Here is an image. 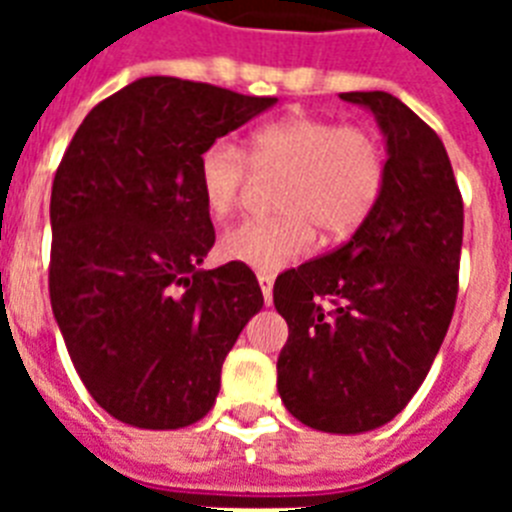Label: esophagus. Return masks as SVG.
I'll return each mask as SVG.
<instances>
[{
  "label": "esophagus",
  "mask_w": 512,
  "mask_h": 512,
  "mask_svg": "<svg viewBox=\"0 0 512 512\" xmlns=\"http://www.w3.org/2000/svg\"><path fill=\"white\" fill-rule=\"evenodd\" d=\"M257 284L263 289V300L265 305L273 303V276L271 273H257Z\"/></svg>",
  "instance_id": "34e87169"
}]
</instances>
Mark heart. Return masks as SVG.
Instances as JSON below:
<instances>
[{
  "mask_svg": "<svg viewBox=\"0 0 512 512\" xmlns=\"http://www.w3.org/2000/svg\"><path fill=\"white\" fill-rule=\"evenodd\" d=\"M257 172L284 175L276 217H249L223 233L228 260L271 273L308 255L319 231L340 241L372 215L385 183V151L361 124L295 114L263 124L249 154L233 140H212L199 156V185L209 212L231 215Z\"/></svg>",
  "mask_w": 512,
  "mask_h": 512,
  "instance_id": "b5f03b06",
  "label": "heart"
}]
</instances>
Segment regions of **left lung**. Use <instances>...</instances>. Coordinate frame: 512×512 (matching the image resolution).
I'll return each instance as SVG.
<instances>
[{
    "mask_svg": "<svg viewBox=\"0 0 512 512\" xmlns=\"http://www.w3.org/2000/svg\"><path fill=\"white\" fill-rule=\"evenodd\" d=\"M377 116L385 183L348 244L284 271L279 396L324 433L390 422L428 377L460 289L462 193L436 132L390 92H342Z\"/></svg>",
    "mask_w": 512,
    "mask_h": 512,
    "instance_id": "obj_1",
    "label": "left lung"
}]
</instances>
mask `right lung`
Masks as SVG:
<instances>
[{
	"mask_svg": "<svg viewBox=\"0 0 512 512\" xmlns=\"http://www.w3.org/2000/svg\"><path fill=\"white\" fill-rule=\"evenodd\" d=\"M276 98L143 76L79 124L52 180L50 303L68 356L111 417L146 430L201 420L260 308L241 263L199 268L215 244L199 156Z\"/></svg>",
	"mask_w": 512,
	"mask_h": 512,
	"instance_id": "obj_1",
	"label": "right lung"
}]
</instances>
